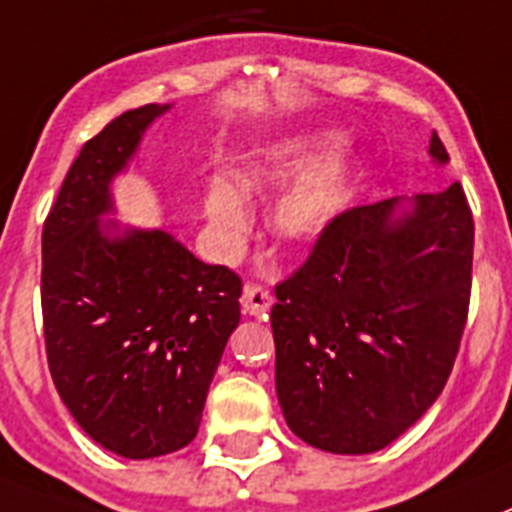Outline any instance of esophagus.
Instances as JSON below:
<instances>
[{"label":"esophagus","mask_w":512,"mask_h":512,"mask_svg":"<svg viewBox=\"0 0 512 512\" xmlns=\"http://www.w3.org/2000/svg\"><path fill=\"white\" fill-rule=\"evenodd\" d=\"M270 306H273V293L260 283H247L242 293V311L250 317H268Z\"/></svg>","instance_id":"34e87169"}]
</instances>
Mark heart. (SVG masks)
Returning <instances> with one entry per match:
<instances>
[{"label":"heart","instance_id":"heart-1","mask_svg":"<svg viewBox=\"0 0 512 512\" xmlns=\"http://www.w3.org/2000/svg\"><path fill=\"white\" fill-rule=\"evenodd\" d=\"M304 157V146L291 144L273 149L270 154L242 164L226 180H213L206 193V213L213 231L224 242H237L250 224L247 198L265 185L283 180ZM348 190V159L342 154H330L309 164L304 172L293 177L270 206V229L283 242H306L317 237L330 224L337 208L345 201Z\"/></svg>","mask_w":512,"mask_h":512}]
</instances>
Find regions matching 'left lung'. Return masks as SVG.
Masks as SVG:
<instances>
[{"label": "left lung", "instance_id": "obj_1", "mask_svg": "<svg viewBox=\"0 0 512 512\" xmlns=\"http://www.w3.org/2000/svg\"><path fill=\"white\" fill-rule=\"evenodd\" d=\"M430 157L448 162L438 133ZM337 213L275 286V391L288 428L330 453L397 441L438 399L471 296L474 219L461 182Z\"/></svg>", "mask_w": 512, "mask_h": 512}]
</instances>
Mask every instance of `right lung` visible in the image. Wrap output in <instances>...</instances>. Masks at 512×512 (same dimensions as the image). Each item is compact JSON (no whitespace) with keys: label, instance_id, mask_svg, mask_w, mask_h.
Segmentation results:
<instances>
[{"label":"right lung","instance_id":"obj_1","mask_svg":"<svg viewBox=\"0 0 512 512\" xmlns=\"http://www.w3.org/2000/svg\"><path fill=\"white\" fill-rule=\"evenodd\" d=\"M170 105L126 110L82 146L43 224L41 306L51 379L79 428L123 459L180 451L239 324L242 278L167 231L100 224L110 180Z\"/></svg>","mask_w":512,"mask_h":512}]
</instances>
